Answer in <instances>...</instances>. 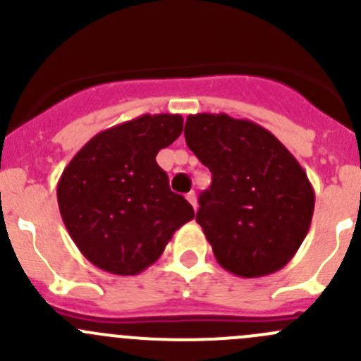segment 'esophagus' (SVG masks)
Returning <instances> with one entry per match:
<instances>
[{
    "instance_id": "obj_1",
    "label": "esophagus",
    "mask_w": 361,
    "mask_h": 361,
    "mask_svg": "<svg viewBox=\"0 0 361 361\" xmlns=\"http://www.w3.org/2000/svg\"><path fill=\"white\" fill-rule=\"evenodd\" d=\"M187 199H188V202H190L192 206H194V209L197 211V199H195V192H188Z\"/></svg>"
}]
</instances>
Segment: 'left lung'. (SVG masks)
<instances>
[{
    "label": "left lung",
    "instance_id": "8db88e82",
    "mask_svg": "<svg viewBox=\"0 0 361 361\" xmlns=\"http://www.w3.org/2000/svg\"><path fill=\"white\" fill-rule=\"evenodd\" d=\"M188 148L213 174L197 224L225 271L260 278L285 267L311 227L314 190L272 133L225 113L188 115Z\"/></svg>",
    "mask_w": 361,
    "mask_h": 361
}]
</instances>
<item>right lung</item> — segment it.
Masks as SVG:
<instances>
[{
  "instance_id": "add662e5",
  "label": "right lung",
  "mask_w": 361,
  "mask_h": 361,
  "mask_svg": "<svg viewBox=\"0 0 361 361\" xmlns=\"http://www.w3.org/2000/svg\"><path fill=\"white\" fill-rule=\"evenodd\" d=\"M183 130L181 115H141L92 137L68 164L57 202L83 257L116 276H136L194 218L183 195L171 192L157 154Z\"/></svg>"
}]
</instances>
